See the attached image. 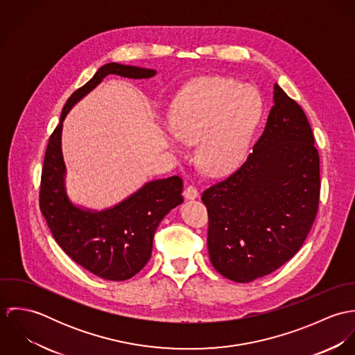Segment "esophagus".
Listing matches in <instances>:
<instances>
[{
  "label": "esophagus",
  "mask_w": 355,
  "mask_h": 355,
  "mask_svg": "<svg viewBox=\"0 0 355 355\" xmlns=\"http://www.w3.org/2000/svg\"><path fill=\"white\" fill-rule=\"evenodd\" d=\"M183 196L186 200H196V198H198V190L196 186H187Z\"/></svg>",
  "instance_id": "obj_1"
}]
</instances>
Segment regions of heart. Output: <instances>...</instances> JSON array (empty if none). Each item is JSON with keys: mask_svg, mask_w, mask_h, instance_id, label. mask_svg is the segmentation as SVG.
I'll return each instance as SVG.
<instances>
[{"mask_svg": "<svg viewBox=\"0 0 355 355\" xmlns=\"http://www.w3.org/2000/svg\"><path fill=\"white\" fill-rule=\"evenodd\" d=\"M261 110V98L252 86L221 76L198 78L173 102V132L165 141L176 150L182 141H198L200 165L213 175L225 173L245 158Z\"/></svg>", "mask_w": 355, "mask_h": 355, "instance_id": "obj_1", "label": "heart"}]
</instances>
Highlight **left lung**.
I'll return each mask as SVG.
<instances>
[{"instance_id":"obj_1","label":"left lung","mask_w":355,"mask_h":355,"mask_svg":"<svg viewBox=\"0 0 355 355\" xmlns=\"http://www.w3.org/2000/svg\"><path fill=\"white\" fill-rule=\"evenodd\" d=\"M265 130L246 161L202 193L207 250L224 277L249 283L304 245L320 201V157L304 109L276 83Z\"/></svg>"}]
</instances>
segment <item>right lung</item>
Listing matches in <instances>:
<instances>
[{
	"label": "right lung",
	"instance_id": "add662e5",
	"mask_svg": "<svg viewBox=\"0 0 355 355\" xmlns=\"http://www.w3.org/2000/svg\"><path fill=\"white\" fill-rule=\"evenodd\" d=\"M110 73L130 79H146L157 72L109 62L68 98L45 153L40 207L51 235L65 254L98 277L121 282L135 276L150 259L158 224L171 209L183 202V180L179 176L153 180L123 202L102 211L80 209L69 201L64 184L62 121L71 107Z\"/></svg>",
	"mask_w": 355,
	"mask_h": 355
}]
</instances>
